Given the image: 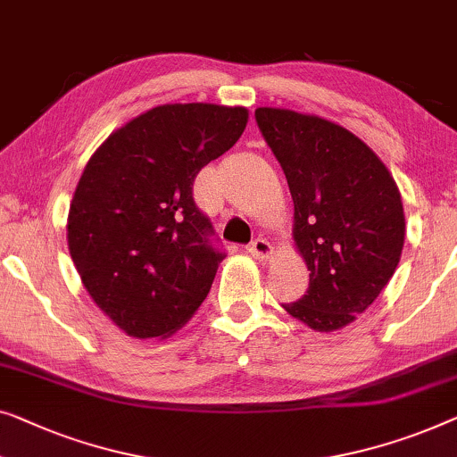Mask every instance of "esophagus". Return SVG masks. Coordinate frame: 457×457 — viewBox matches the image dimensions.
<instances>
[{"instance_id": "obj_1", "label": "esophagus", "mask_w": 457, "mask_h": 457, "mask_svg": "<svg viewBox=\"0 0 457 457\" xmlns=\"http://www.w3.org/2000/svg\"><path fill=\"white\" fill-rule=\"evenodd\" d=\"M249 253L257 257V260H268L272 255V245H270L266 239H255L249 243Z\"/></svg>"}]
</instances>
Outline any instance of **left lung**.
<instances>
[{
	"mask_svg": "<svg viewBox=\"0 0 457 457\" xmlns=\"http://www.w3.org/2000/svg\"><path fill=\"white\" fill-rule=\"evenodd\" d=\"M255 121L287 175L295 241L311 272L307 293L282 307L334 332L371 307L398 268L406 235L398 185L365 142L332 121L270 107Z\"/></svg>",
	"mask_w": 457,
	"mask_h": 457,
	"instance_id": "left-lung-1",
	"label": "left lung"
}]
</instances>
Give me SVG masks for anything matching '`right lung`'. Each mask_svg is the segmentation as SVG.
Returning a JSON list of instances; mask_svg holds the SVG:
<instances>
[{"label": "right lung", "mask_w": 457, "mask_h": 457, "mask_svg": "<svg viewBox=\"0 0 457 457\" xmlns=\"http://www.w3.org/2000/svg\"><path fill=\"white\" fill-rule=\"evenodd\" d=\"M247 109L162 104L111 134L86 164L68 216L71 260L125 334L179 329L212 287L224 249L194 181L239 140Z\"/></svg>", "instance_id": "add662e5"}]
</instances>
